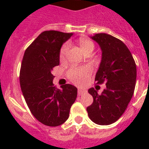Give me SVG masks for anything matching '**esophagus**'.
<instances>
[{
    "instance_id": "34e87169",
    "label": "esophagus",
    "mask_w": 149,
    "mask_h": 149,
    "mask_svg": "<svg viewBox=\"0 0 149 149\" xmlns=\"http://www.w3.org/2000/svg\"><path fill=\"white\" fill-rule=\"evenodd\" d=\"M86 93V90L84 89H81V88H78V95H83L84 93Z\"/></svg>"
}]
</instances>
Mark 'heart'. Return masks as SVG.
<instances>
[{
	"label": "heart",
	"mask_w": 149,
	"mask_h": 149,
	"mask_svg": "<svg viewBox=\"0 0 149 149\" xmlns=\"http://www.w3.org/2000/svg\"><path fill=\"white\" fill-rule=\"evenodd\" d=\"M79 45L84 51V53L89 52V51H93L94 49V44L92 41L86 39H81L78 41ZM68 45L65 44L63 45V47L61 48L60 52V58L61 60L65 58V55H66L67 51H68ZM91 73L90 68L87 66H83V67H72L69 68L68 71V77L70 79L71 81L73 82L80 84L82 82L84 79L86 78L89 74Z\"/></svg>",
	"instance_id": "b5f03b06"
}]
</instances>
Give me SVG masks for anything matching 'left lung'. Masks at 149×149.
<instances>
[{"instance_id":"1","label":"left lung","mask_w":149,"mask_h":149,"mask_svg":"<svg viewBox=\"0 0 149 149\" xmlns=\"http://www.w3.org/2000/svg\"><path fill=\"white\" fill-rule=\"evenodd\" d=\"M90 38L99 45L102 52L95 81L104 83L106 88L101 95L94 88L88 90L93 102L86 110L93 122L108 125L122 116L131 101L136 85V63L131 51L119 39L107 33Z\"/></svg>"}]
</instances>
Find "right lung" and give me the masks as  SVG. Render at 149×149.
Here are the masks:
<instances>
[{
  "label": "right lung",
  "mask_w": 149,
  "mask_h": 149,
  "mask_svg": "<svg viewBox=\"0 0 149 149\" xmlns=\"http://www.w3.org/2000/svg\"><path fill=\"white\" fill-rule=\"evenodd\" d=\"M73 33L47 30L26 49L20 70V85L31 113L41 123L56 127L68 119L77 89L71 84L56 89L54 67L60 64V48Z\"/></svg>",
  "instance_id": "add662e5"
}]
</instances>
